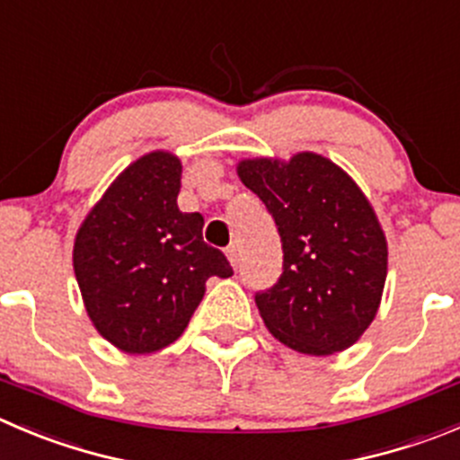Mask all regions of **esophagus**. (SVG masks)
<instances>
[{
	"instance_id": "1",
	"label": "esophagus",
	"mask_w": 460,
	"mask_h": 460,
	"mask_svg": "<svg viewBox=\"0 0 460 460\" xmlns=\"http://www.w3.org/2000/svg\"><path fill=\"white\" fill-rule=\"evenodd\" d=\"M226 252H227V260H230V264L237 269V266H239V248L233 243V246H227Z\"/></svg>"
}]
</instances>
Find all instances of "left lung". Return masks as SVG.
I'll use <instances>...</instances> for the list:
<instances>
[{
    "label": "left lung",
    "instance_id": "8db88e82",
    "mask_svg": "<svg viewBox=\"0 0 460 460\" xmlns=\"http://www.w3.org/2000/svg\"><path fill=\"white\" fill-rule=\"evenodd\" d=\"M239 178L282 242L278 282L255 293L269 332L305 354L349 348L373 323L386 282V237L366 196L316 153L243 160Z\"/></svg>",
    "mask_w": 460,
    "mask_h": 460
}]
</instances>
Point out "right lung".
<instances>
[{"instance_id":"1","label":"right lung","mask_w":460,"mask_h":460,"mask_svg":"<svg viewBox=\"0 0 460 460\" xmlns=\"http://www.w3.org/2000/svg\"><path fill=\"white\" fill-rule=\"evenodd\" d=\"M182 167L172 153L133 162L94 205L74 243V273L103 339L130 354L185 332L212 275L233 266L203 242V217L181 212Z\"/></svg>"}]
</instances>
